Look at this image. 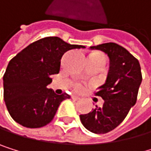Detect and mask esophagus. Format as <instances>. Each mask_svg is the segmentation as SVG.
Returning a JSON list of instances; mask_svg holds the SVG:
<instances>
[{"mask_svg":"<svg viewBox=\"0 0 151 151\" xmlns=\"http://www.w3.org/2000/svg\"><path fill=\"white\" fill-rule=\"evenodd\" d=\"M71 98H72V100H74V101H79V100H81V98L78 97V96H76V95H72Z\"/></svg>","mask_w":151,"mask_h":151,"instance_id":"34e87169","label":"esophagus"}]
</instances>
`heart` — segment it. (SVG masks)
<instances>
[{
  "instance_id": "1",
  "label": "heart",
  "mask_w": 151,
  "mask_h": 151,
  "mask_svg": "<svg viewBox=\"0 0 151 151\" xmlns=\"http://www.w3.org/2000/svg\"><path fill=\"white\" fill-rule=\"evenodd\" d=\"M96 54H101V53H96ZM74 89L76 90V91H81L83 89V85L81 83H76V84H75V86H74Z\"/></svg>"
}]
</instances>
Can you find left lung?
<instances>
[{"label":"left lung","mask_w":151,"mask_h":151,"mask_svg":"<svg viewBox=\"0 0 151 151\" xmlns=\"http://www.w3.org/2000/svg\"><path fill=\"white\" fill-rule=\"evenodd\" d=\"M91 49L104 51L109 58L111 66L106 83L94 93L104 100L103 106L96 105L91 112L80 118L88 130L104 134L122 122L130 108L135 105L142 75L139 60L122 46L107 42Z\"/></svg>","instance_id":"1"}]
</instances>
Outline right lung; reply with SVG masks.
<instances>
[{"label": "right lung", "mask_w": 151, "mask_h": 151, "mask_svg": "<svg viewBox=\"0 0 151 151\" xmlns=\"http://www.w3.org/2000/svg\"><path fill=\"white\" fill-rule=\"evenodd\" d=\"M85 48L59 37H46L31 43L13 57L3 75V99L11 117L23 127L36 129L49 124L57 109L70 96L47 89L57 74L66 51Z\"/></svg>", "instance_id": "add662e5"}]
</instances>
